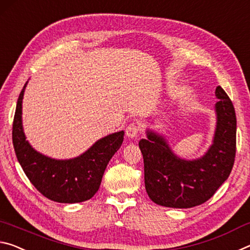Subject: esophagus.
I'll return each instance as SVG.
<instances>
[{
	"label": "esophagus",
	"instance_id": "obj_1",
	"mask_svg": "<svg viewBox=\"0 0 250 250\" xmlns=\"http://www.w3.org/2000/svg\"><path fill=\"white\" fill-rule=\"evenodd\" d=\"M140 132H141V127H140V124H137V123H130V124L127 126V128H126V135L130 138L136 137Z\"/></svg>",
	"mask_w": 250,
	"mask_h": 250
}]
</instances>
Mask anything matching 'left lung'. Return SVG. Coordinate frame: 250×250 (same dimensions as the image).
Returning <instances> with one entry per match:
<instances>
[{"mask_svg":"<svg viewBox=\"0 0 250 250\" xmlns=\"http://www.w3.org/2000/svg\"><path fill=\"white\" fill-rule=\"evenodd\" d=\"M217 126L214 144L196 161H184L171 153L165 140L147 132L141 140L145 188L155 204L190 208L207 202L228 178L236 156V113L230 98L217 86Z\"/></svg>","mask_w":250,"mask_h":250,"instance_id":"8db88e82","label":"left lung"}]
</instances>
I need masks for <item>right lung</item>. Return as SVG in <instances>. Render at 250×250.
Segmentation results:
<instances>
[{
  "mask_svg": "<svg viewBox=\"0 0 250 250\" xmlns=\"http://www.w3.org/2000/svg\"><path fill=\"white\" fill-rule=\"evenodd\" d=\"M20 93L13 120L12 140L24 173L41 194L57 203H82L91 199L100 188L110 158L124 141V132L97 141L87 152L68 161H57L34 150L25 140L22 127V100Z\"/></svg>",
  "mask_w": 250,
  "mask_h": 250,
  "instance_id": "obj_1",
  "label": "right lung"
}]
</instances>
